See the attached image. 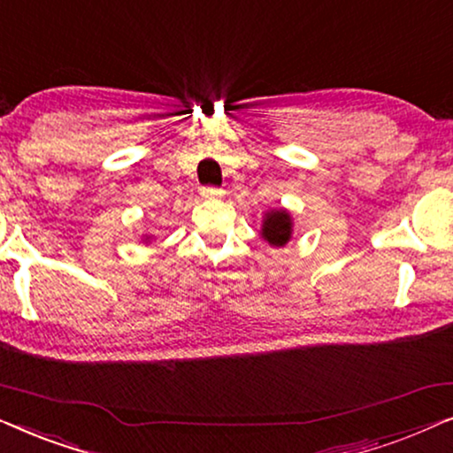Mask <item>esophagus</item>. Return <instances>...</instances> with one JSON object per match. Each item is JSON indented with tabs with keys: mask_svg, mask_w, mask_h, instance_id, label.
I'll use <instances>...</instances> for the list:
<instances>
[{
	"mask_svg": "<svg viewBox=\"0 0 453 453\" xmlns=\"http://www.w3.org/2000/svg\"><path fill=\"white\" fill-rule=\"evenodd\" d=\"M222 194H225V191H222L220 188H210V185H208V188L200 189V196L206 197V200H212V197H220Z\"/></svg>",
	"mask_w": 453,
	"mask_h": 453,
	"instance_id": "esophagus-1",
	"label": "esophagus"
}]
</instances>
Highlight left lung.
<instances>
[{
	"label": "left lung",
	"instance_id": "obj_1",
	"mask_svg": "<svg viewBox=\"0 0 453 453\" xmlns=\"http://www.w3.org/2000/svg\"><path fill=\"white\" fill-rule=\"evenodd\" d=\"M290 234H293V220H290V214L287 210H270V212L264 216L262 237L268 241L270 245H287Z\"/></svg>",
	"mask_w": 453,
	"mask_h": 453
}]
</instances>
